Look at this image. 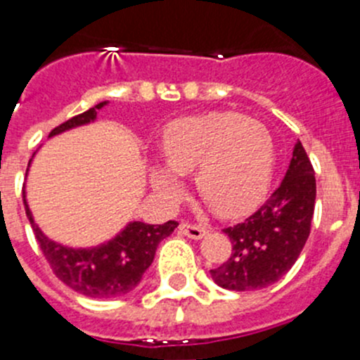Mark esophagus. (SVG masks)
I'll return each instance as SVG.
<instances>
[{
  "instance_id": "1",
  "label": "esophagus",
  "mask_w": 360,
  "mask_h": 360,
  "mask_svg": "<svg viewBox=\"0 0 360 360\" xmlns=\"http://www.w3.org/2000/svg\"><path fill=\"white\" fill-rule=\"evenodd\" d=\"M179 230L183 231L186 237L190 238H195V240H198V238L205 237L207 235V228H203L202 224H191V223H181L179 224Z\"/></svg>"
}]
</instances>
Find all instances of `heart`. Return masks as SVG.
<instances>
[{"label":"heart","instance_id":"heart-1","mask_svg":"<svg viewBox=\"0 0 360 360\" xmlns=\"http://www.w3.org/2000/svg\"><path fill=\"white\" fill-rule=\"evenodd\" d=\"M163 167L151 184L165 200L179 197L176 176L195 172V190L217 216L237 217L261 202L275 165L271 134L240 112L212 111L176 120L160 143Z\"/></svg>","mask_w":360,"mask_h":360}]
</instances>
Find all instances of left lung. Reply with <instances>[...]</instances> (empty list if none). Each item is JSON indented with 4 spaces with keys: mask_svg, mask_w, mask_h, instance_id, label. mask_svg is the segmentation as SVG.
<instances>
[{
    "mask_svg": "<svg viewBox=\"0 0 360 360\" xmlns=\"http://www.w3.org/2000/svg\"><path fill=\"white\" fill-rule=\"evenodd\" d=\"M315 195L314 167L297 141L281 186L244 223L223 230L233 249L210 270L214 282L230 291H256L281 281L307 244Z\"/></svg>",
    "mask_w": 360,
    "mask_h": 360,
    "instance_id": "obj_1",
    "label": "left lung"
}]
</instances>
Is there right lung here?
Returning a JSON list of instances; mask_svg holds the SVG:
<instances>
[{"label":"right lung","mask_w":360,"mask_h":360,"mask_svg":"<svg viewBox=\"0 0 360 360\" xmlns=\"http://www.w3.org/2000/svg\"><path fill=\"white\" fill-rule=\"evenodd\" d=\"M106 104L104 101L82 115L72 116L71 120L56 127L49 137L94 122L97 118V111ZM22 197L25 214H27L39 249L57 278L69 285L72 291L89 297H99V300L118 297L132 291L141 282L144 271L153 263L160 242L169 237L179 224L176 221H167L163 224H146L134 221L127 224L115 238L97 248L72 249L50 240L39 230L29 210L25 191Z\"/></svg>","instance_id":"right-lung-1"}]
</instances>
